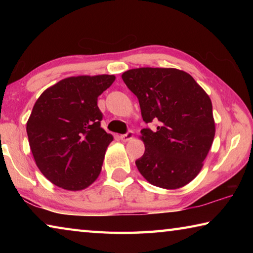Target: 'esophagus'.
Masks as SVG:
<instances>
[{
	"label": "esophagus",
	"mask_w": 253,
	"mask_h": 253,
	"mask_svg": "<svg viewBox=\"0 0 253 253\" xmlns=\"http://www.w3.org/2000/svg\"><path fill=\"white\" fill-rule=\"evenodd\" d=\"M132 138H134V131L129 130L127 132V134H124L121 136V139L123 140V142H129V140H131Z\"/></svg>",
	"instance_id": "1"
}]
</instances>
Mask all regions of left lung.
I'll list each match as a JSON object with an SVG mask.
<instances>
[{
  "instance_id": "1",
  "label": "left lung",
  "mask_w": 253,
  "mask_h": 253,
  "mask_svg": "<svg viewBox=\"0 0 253 253\" xmlns=\"http://www.w3.org/2000/svg\"><path fill=\"white\" fill-rule=\"evenodd\" d=\"M122 78L138 98L143 121L160 122L156 131L140 130L145 153L136 161L139 173L166 190L185 186L202 169L215 135L209 95L175 68H136Z\"/></svg>"
}]
</instances>
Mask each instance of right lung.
Instances as JSON below:
<instances>
[{"instance_id":"add662e5","label":"right lung","mask_w":253,"mask_h":253,"mask_svg":"<svg viewBox=\"0 0 253 253\" xmlns=\"http://www.w3.org/2000/svg\"><path fill=\"white\" fill-rule=\"evenodd\" d=\"M114 75L77 76L41 93L27 123L30 148L38 169L63 190L81 191L99 176L113 135L100 127L98 97Z\"/></svg>"}]
</instances>
